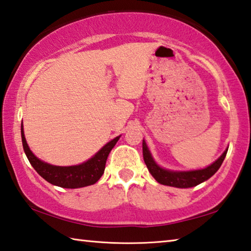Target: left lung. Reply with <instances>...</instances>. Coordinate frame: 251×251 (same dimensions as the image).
<instances>
[{
	"mask_svg": "<svg viewBox=\"0 0 251 251\" xmlns=\"http://www.w3.org/2000/svg\"><path fill=\"white\" fill-rule=\"evenodd\" d=\"M142 150L143 159L144 162H146L149 172H150L152 176L156 179V182L168 186H173L177 188H188L194 187L201 183L207 181L208 178L212 177L213 175L217 172L227 154L228 148L224 151L223 154L214 162V163L208 165L207 168L191 171H173L162 168V166L157 164L154 159H153L151 152L149 150L144 140L142 142Z\"/></svg>",
	"mask_w": 251,
	"mask_h": 251,
	"instance_id": "left-lung-1",
	"label": "left lung"
}]
</instances>
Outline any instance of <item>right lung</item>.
Returning a JSON list of instances; mask_svg holds the SVG:
<instances>
[{
    "instance_id": "add662e5",
    "label": "right lung",
    "mask_w": 251,
    "mask_h": 251,
    "mask_svg": "<svg viewBox=\"0 0 251 251\" xmlns=\"http://www.w3.org/2000/svg\"><path fill=\"white\" fill-rule=\"evenodd\" d=\"M21 134L24 152L35 171L44 179H46L48 183L64 188L85 187L98 182L104 172L105 162H107L110 151L112 150L118 140L121 137V135H119V137L112 139L111 141H109L105 146L101 148L94 156L81 164L72 166H57L39 160L30 151L25 139L23 122H22L21 126Z\"/></svg>"
}]
</instances>
